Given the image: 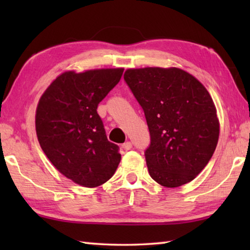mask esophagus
Listing matches in <instances>:
<instances>
[{
    "label": "esophagus",
    "mask_w": 250,
    "mask_h": 250,
    "mask_svg": "<svg viewBox=\"0 0 250 250\" xmlns=\"http://www.w3.org/2000/svg\"><path fill=\"white\" fill-rule=\"evenodd\" d=\"M121 147H122V149H124L125 151H128V150L131 149V147H132V143L129 142V141H126V142L124 143V145L121 146Z\"/></svg>",
    "instance_id": "1"
}]
</instances>
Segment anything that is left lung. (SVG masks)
<instances>
[{"mask_svg": "<svg viewBox=\"0 0 250 250\" xmlns=\"http://www.w3.org/2000/svg\"><path fill=\"white\" fill-rule=\"evenodd\" d=\"M124 77L149 126L146 160L150 176L166 188L193 181L218 142L219 120L209 92L176 67L130 68Z\"/></svg>", "mask_w": 250, "mask_h": 250, "instance_id": "1", "label": "left lung"}]
</instances>
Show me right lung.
I'll return each instance as SVG.
<instances>
[{"label":"right lung","instance_id":"right-lung-1","mask_svg":"<svg viewBox=\"0 0 250 250\" xmlns=\"http://www.w3.org/2000/svg\"><path fill=\"white\" fill-rule=\"evenodd\" d=\"M124 68L65 71L54 79L36 108V134L58 172L80 186L97 188L115 174L121 154L108 141L98 104Z\"/></svg>","mask_w":250,"mask_h":250}]
</instances>
